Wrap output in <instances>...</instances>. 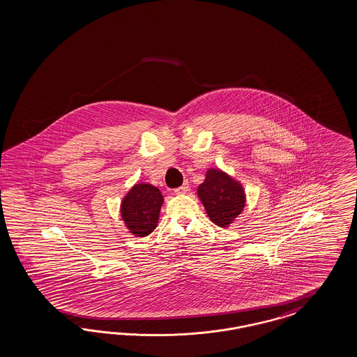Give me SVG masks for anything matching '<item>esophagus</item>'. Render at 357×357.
Instances as JSON below:
<instances>
[{
	"label": "esophagus",
	"mask_w": 357,
	"mask_h": 357,
	"mask_svg": "<svg viewBox=\"0 0 357 357\" xmlns=\"http://www.w3.org/2000/svg\"><path fill=\"white\" fill-rule=\"evenodd\" d=\"M188 190H190V185H188V183L185 182L183 185H181V187H178V188H175V190H174V192L176 195H183L185 194Z\"/></svg>",
	"instance_id": "34e87169"
}]
</instances>
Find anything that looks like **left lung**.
<instances>
[{
    "instance_id": "1",
    "label": "left lung",
    "mask_w": 357,
    "mask_h": 357,
    "mask_svg": "<svg viewBox=\"0 0 357 357\" xmlns=\"http://www.w3.org/2000/svg\"><path fill=\"white\" fill-rule=\"evenodd\" d=\"M197 196L212 222L227 227L245 208L246 196L242 184L218 169H209L206 181L197 187Z\"/></svg>"
}]
</instances>
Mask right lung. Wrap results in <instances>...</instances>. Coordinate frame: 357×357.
Segmentation results:
<instances>
[{"label": "right lung", "mask_w": 357, "mask_h": 357, "mask_svg": "<svg viewBox=\"0 0 357 357\" xmlns=\"http://www.w3.org/2000/svg\"><path fill=\"white\" fill-rule=\"evenodd\" d=\"M162 203L161 191L151 184H135L130 188L121 202L120 213L133 236L146 237L157 227Z\"/></svg>", "instance_id": "right-lung-1"}]
</instances>
